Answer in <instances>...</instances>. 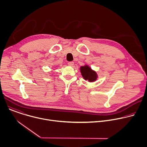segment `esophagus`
I'll return each instance as SVG.
<instances>
[{
	"mask_svg": "<svg viewBox=\"0 0 147 147\" xmlns=\"http://www.w3.org/2000/svg\"><path fill=\"white\" fill-rule=\"evenodd\" d=\"M68 65L70 66H73L74 65V62L73 61H69L68 63Z\"/></svg>",
	"mask_w": 147,
	"mask_h": 147,
	"instance_id": "esophagus-1",
	"label": "esophagus"
}]
</instances>
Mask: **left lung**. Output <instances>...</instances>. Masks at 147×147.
Wrapping results in <instances>:
<instances>
[{"mask_svg": "<svg viewBox=\"0 0 147 147\" xmlns=\"http://www.w3.org/2000/svg\"><path fill=\"white\" fill-rule=\"evenodd\" d=\"M81 74L85 80L92 82L97 80L98 77V74L95 71L92 70L88 65L81 66L80 68Z\"/></svg>", "mask_w": 147, "mask_h": 147, "instance_id": "obj_1", "label": "left lung"}]
</instances>
